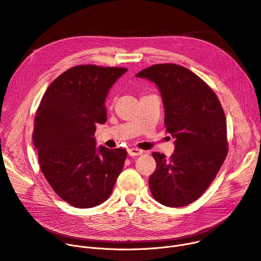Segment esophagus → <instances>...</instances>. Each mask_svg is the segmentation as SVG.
<instances>
[{"mask_svg": "<svg viewBox=\"0 0 261 261\" xmlns=\"http://www.w3.org/2000/svg\"><path fill=\"white\" fill-rule=\"evenodd\" d=\"M127 152H128V155L129 156H140V155H142L143 154V150L142 149H139V148H129L128 150H127Z\"/></svg>", "mask_w": 261, "mask_h": 261, "instance_id": "obj_1", "label": "esophagus"}]
</instances>
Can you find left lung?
Wrapping results in <instances>:
<instances>
[{"mask_svg": "<svg viewBox=\"0 0 261 261\" xmlns=\"http://www.w3.org/2000/svg\"><path fill=\"white\" fill-rule=\"evenodd\" d=\"M136 75L158 86L166 132L176 139L168 159L152 152L157 166L148 180L149 190L163 205H188L207 190L226 157L223 109L214 90L181 65L155 64Z\"/></svg>", "mask_w": 261, "mask_h": 261, "instance_id": "left-lung-1", "label": "left lung"}]
</instances>
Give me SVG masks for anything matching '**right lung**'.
<instances>
[{
  "mask_svg": "<svg viewBox=\"0 0 261 261\" xmlns=\"http://www.w3.org/2000/svg\"><path fill=\"white\" fill-rule=\"evenodd\" d=\"M127 69L76 65L46 89L33 140L40 168L55 193L70 205L94 207L111 196L127 152L96 147V124L106 122L105 98Z\"/></svg>",
  "mask_w": 261,
  "mask_h": 261,
  "instance_id": "obj_1",
  "label": "right lung"
}]
</instances>
